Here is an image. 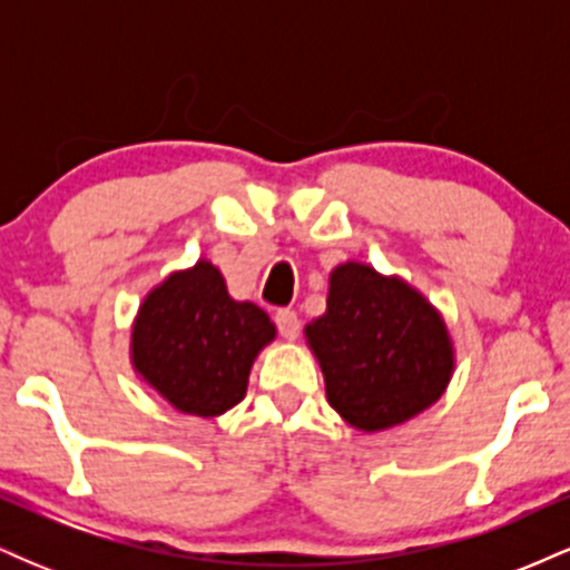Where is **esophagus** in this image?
Here are the masks:
<instances>
[{"label": "esophagus", "instance_id": "34e87169", "mask_svg": "<svg viewBox=\"0 0 570 570\" xmlns=\"http://www.w3.org/2000/svg\"><path fill=\"white\" fill-rule=\"evenodd\" d=\"M276 324H278V332L284 335V340H297V335H299L297 313L289 311V307H284V311L276 313Z\"/></svg>", "mask_w": 570, "mask_h": 570}]
</instances>
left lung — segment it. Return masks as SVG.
Returning a JSON list of instances; mask_svg holds the SVG:
<instances>
[{
	"label": "left lung",
	"instance_id": "obj_1",
	"mask_svg": "<svg viewBox=\"0 0 570 570\" xmlns=\"http://www.w3.org/2000/svg\"><path fill=\"white\" fill-rule=\"evenodd\" d=\"M305 343L324 372L326 402L362 434L421 415L455 372L440 307L410 281L356 259L330 273L326 311L305 324Z\"/></svg>",
	"mask_w": 570,
	"mask_h": 570
}]
</instances>
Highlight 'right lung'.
<instances>
[{
	"label": "right lung",
	"mask_w": 570,
	"mask_h": 570,
	"mask_svg": "<svg viewBox=\"0 0 570 570\" xmlns=\"http://www.w3.org/2000/svg\"><path fill=\"white\" fill-rule=\"evenodd\" d=\"M276 324L227 292L206 257L168 273L141 299L130 324V367L181 415L217 417L246 396L248 372Z\"/></svg>",
	"instance_id": "right-lung-1"
}]
</instances>
